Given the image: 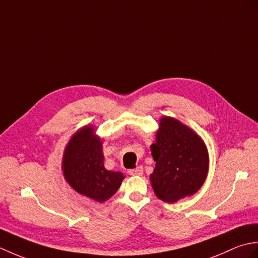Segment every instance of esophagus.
I'll return each instance as SVG.
<instances>
[{
    "label": "esophagus",
    "instance_id": "esophagus-1",
    "mask_svg": "<svg viewBox=\"0 0 258 258\" xmlns=\"http://www.w3.org/2000/svg\"><path fill=\"white\" fill-rule=\"evenodd\" d=\"M128 174H131V175H142V174H143V168H142L141 166H139V167H136V168L130 169Z\"/></svg>",
    "mask_w": 258,
    "mask_h": 258
}]
</instances>
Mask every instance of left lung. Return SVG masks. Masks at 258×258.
<instances>
[{
  "mask_svg": "<svg viewBox=\"0 0 258 258\" xmlns=\"http://www.w3.org/2000/svg\"><path fill=\"white\" fill-rule=\"evenodd\" d=\"M151 151L156 165L150 178L160 200L175 203L195 194L204 184L208 152L203 140L188 126L173 117H162Z\"/></svg>",
  "mask_w": 258,
  "mask_h": 258,
  "instance_id": "left-lung-1",
  "label": "left lung"
}]
</instances>
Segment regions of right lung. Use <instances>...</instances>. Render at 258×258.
I'll return each mask as SVG.
<instances>
[{
  "mask_svg": "<svg viewBox=\"0 0 258 258\" xmlns=\"http://www.w3.org/2000/svg\"><path fill=\"white\" fill-rule=\"evenodd\" d=\"M94 132L89 125L72 136L65 147L62 169L74 190L103 203L116 193L124 175L104 167L102 141Z\"/></svg>",
  "mask_w": 258,
  "mask_h": 258,
  "instance_id": "1",
  "label": "right lung"
}]
</instances>
